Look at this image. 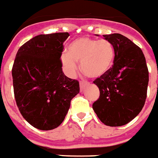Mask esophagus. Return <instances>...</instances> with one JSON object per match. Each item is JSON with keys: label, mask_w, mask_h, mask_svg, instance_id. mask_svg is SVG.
Listing matches in <instances>:
<instances>
[{"label": "esophagus", "mask_w": 158, "mask_h": 158, "mask_svg": "<svg viewBox=\"0 0 158 158\" xmlns=\"http://www.w3.org/2000/svg\"><path fill=\"white\" fill-rule=\"evenodd\" d=\"M87 84H88V83H87L86 81H81V82H80L81 91H83V90H84L85 87L86 86V85H87Z\"/></svg>", "instance_id": "34e87169"}]
</instances>
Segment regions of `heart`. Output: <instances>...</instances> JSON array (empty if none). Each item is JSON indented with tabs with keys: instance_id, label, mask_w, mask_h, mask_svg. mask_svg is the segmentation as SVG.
I'll return each mask as SVG.
<instances>
[{
	"instance_id": "obj_1",
	"label": "heart",
	"mask_w": 158,
	"mask_h": 158,
	"mask_svg": "<svg viewBox=\"0 0 158 158\" xmlns=\"http://www.w3.org/2000/svg\"><path fill=\"white\" fill-rule=\"evenodd\" d=\"M114 58L113 44L106 40L82 37L69 45L67 53L61 56V63L67 73L73 75L81 62V69L91 78H99L110 69Z\"/></svg>"
}]
</instances>
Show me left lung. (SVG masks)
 <instances>
[{
  "instance_id": "8db88e82",
  "label": "left lung",
  "mask_w": 158,
  "mask_h": 158,
  "mask_svg": "<svg viewBox=\"0 0 158 158\" xmlns=\"http://www.w3.org/2000/svg\"><path fill=\"white\" fill-rule=\"evenodd\" d=\"M103 37L114 46V64L94 81L100 96L93 109L104 124L119 127L141 111L147 96L148 70L143 52L133 42L120 34Z\"/></svg>"
}]
</instances>
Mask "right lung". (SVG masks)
Here are the masks:
<instances>
[{
  "label": "right lung",
  "instance_id": "obj_1",
  "mask_svg": "<svg viewBox=\"0 0 158 158\" xmlns=\"http://www.w3.org/2000/svg\"><path fill=\"white\" fill-rule=\"evenodd\" d=\"M68 32L40 35L18 49L12 76L14 97L23 118L48 131L61 124L79 82L64 75L60 56Z\"/></svg>",
  "mask_w": 158,
  "mask_h": 158
}]
</instances>
